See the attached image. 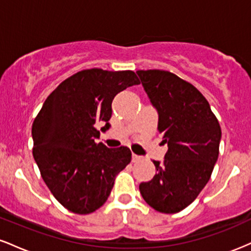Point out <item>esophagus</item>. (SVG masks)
<instances>
[{
  "label": "esophagus",
  "mask_w": 251,
  "mask_h": 251,
  "mask_svg": "<svg viewBox=\"0 0 251 251\" xmlns=\"http://www.w3.org/2000/svg\"><path fill=\"white\" fill-rule=\"evenodd\" d=\"M140 160H143L142 155L132 154V162H133V163H138V162H140Z\"/></svg>",
  "instance_id": "34e87169"
}]
</instances>
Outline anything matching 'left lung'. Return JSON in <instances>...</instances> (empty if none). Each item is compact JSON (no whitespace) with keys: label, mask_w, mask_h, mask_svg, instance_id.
<instances>
[{"label":"left lung","mask_w":251,"mask_h":251,"mask_svg":"<svg viewBox=\"0 0 251 251\" xmlns=\"http://www.w3.org/2000/svg\"><path fill=\"white\" fill-rule=\"evenodd\" d=\"M144 89L159 114L158 131L169 150L157 174L139 185L151 208L179 212L206 185L220 153L222 131L208 100L192 83L163 70L138 71Z\"/></svg>","instance_id":"obj_1"}]
</instances>
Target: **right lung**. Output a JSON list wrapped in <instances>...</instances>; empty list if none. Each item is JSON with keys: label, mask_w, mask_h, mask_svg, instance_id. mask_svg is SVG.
Masks as SVG:
<instances>
[{"label": "right lung", "mask_w": 251, "mask_h": 251, "mask_svg": "<svg viewBox=\"0 0 251 251\" xmlns=\"http://www.w3.org/2000/svg\"><path fill=\"white\" fill-rule=\"evenodd\" d=\"M139 83L132 71H80L51 92L34 119V159L46 185L71 212L87 215L102 206L116 176L131 162L126 146L96 143L97 125L105 123L101 129H107L113 98Z\"/></svg>", "instance_id": "right-lung-1"}]
</instances>
